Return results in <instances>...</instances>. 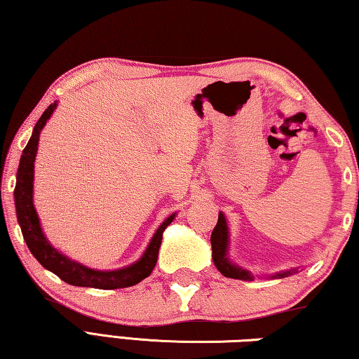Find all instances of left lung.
Returning a JSON list of instances; mask_svg holds the SVG:
<instances>
[{
    "instance_id": "left-lung-1",
    "label": "left lung",
    "mask_w": 359,
    "mask_h": 359,
    "mask_svg": "<svg viewBox=\"0 0 359 359\" xmlns=\"http://www.w3.org/2000/svg\"><path fill=\"white\" fill-rule=\"evenodd\" d=\"M210 244H212V259H214V264L218 271L222 272L224 277L228 278H238V280H253V274L250 271L244 269V267L238 266L228 257V248H229V229L226 218H224L223 212L218 214V222L217 226L212 231L210 236ZM297 272V267L290 271H282L277 272V274L267 276L269 278H283L290 277Z\"/></svg>"
}]
</instances>
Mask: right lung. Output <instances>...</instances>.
I'll list each match as a JSON object with an SVG mask.
<instances>
[{
  "mask_svg": "<svg viewBox=\"0 0 359 359\" xmlns=\"http://www.w3.org/2000/svg\"><path fill=\"white\" fill-rule=\"evenodd\" d=\"M58 102H52L44 114L41 115L38 123L33 128V135L29 137L27 147L23 149L20 156L19 169H17V184L14 190L15 199V212L17 220H19L23 239H25L29 252L39 263L46 267L47 271L53 272L63 282L74 285V287H87V288H100V290H115V288H126L144 280L145 277L150 276L154 271L158 259V250H160L163 233L171 224L177 214L169 215L163 222L155 234L151 236L147 248L142 253V257L130 266L121 267V269L114 271H98L92 267L85 266L82 263L71 259L53 247L46 238L44 231L41 228V222L38 212L33 204V182H34V160L38 154L39 136L44 128L48 118L52 117Z\"/></svg>",
  "mask_w": 359,
  "mask_h": 359,
  "instance_id": "add662e5",
  "label": "right lung"
}]
</instances>
